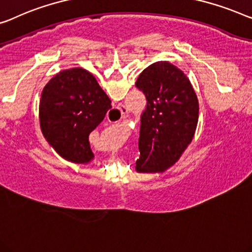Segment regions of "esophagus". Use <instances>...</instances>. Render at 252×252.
<instances>
[{
	"label": "esophagus",
	"mask_w": 252,
	"mask_h": 252,
	"mask_svg": "<svg viewBox=\"0 0 252 252\" xmlns=\"http://www.w3.org/2000/svg\"><path fill=\"white\" fill-rule=\"evenodd\" d=\"M117 109L120 111V114H122V119L125 118V116L127 115V112H128V110H127V108L125 107V105L119 104L118 107H117Z\"/></svg>",
	"instance_id": "obj_1"
}]
</instances>
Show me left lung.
<instances>
[{
	"mask_svg": "<svg viewBox=\"0 0 252 252\" xmlns=\"http://www.w3.org/2000/svg\"><path fill=\"white\" fill-rule=\"evenodd\" d=\"M135 86L147 99L141 115L137 173H162L181 158L194 136L199 102L187 75L158 61L138 76Z\"/></svg>",
	"mask_w": 252,
	"mask_h": 252,
	"instance_id": "obj_1",
	"label": "left lung"
}]
</instances>
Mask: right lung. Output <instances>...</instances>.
Segmentation results:
<instances>
[{"mask_svg": "<svg viewBox=\"0 0 252 252\" xmlns=\"http://www.w3.org/2000/svg\"><path fill=\"white\" fill-rule=\"evenodd\" d=\"M110 108V99L91 72L83 68L65 69L43 89L39 100L42 133L63 158L87 163L94 158L89 135Z\"/></svg>", "mask_w": 252, "mask_h": 252, "instance_id": "right-lung-1", "label": "right lung"}]
</instances>
